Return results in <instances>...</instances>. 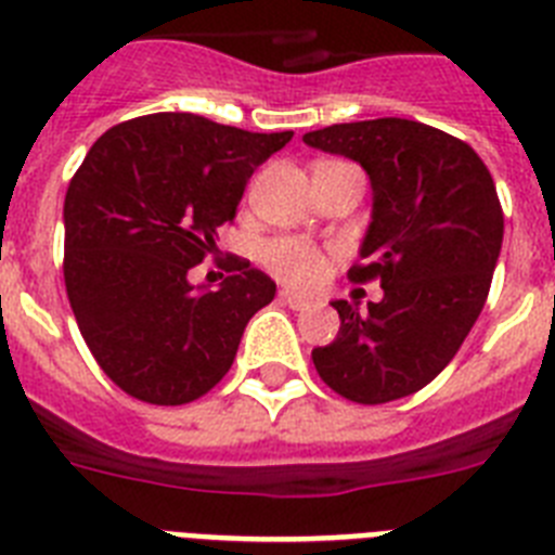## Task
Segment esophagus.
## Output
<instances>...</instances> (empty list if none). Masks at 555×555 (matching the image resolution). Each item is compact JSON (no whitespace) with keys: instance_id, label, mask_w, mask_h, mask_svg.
Wrapping results in <instances>:
<instances>
[{"instance_id":"1","label":"esophagus","mask_w":555,"mask_h":555,"mask_svg":"<svg viewBox=\"0 0 555 555\" xmlns=\"http://www.w3.org/2000/svg\"><path fill=\"white\" fill-rule=\"evenodd\" d=\"M278 297H281L283 306H288V309H292V311H306L311 306V302L306 300V297L297 295V292H288V288H283V292Z\"/></svg>"}]
</instances>
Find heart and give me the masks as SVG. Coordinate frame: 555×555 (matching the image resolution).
<instances>
[{
  "label": "heart",
  "mask_w": 555,
  "mask_h": 555,
  "mask_svg": "<svg viewBox=\"0 0 555 555\" xmlns=\"http://www.w3.org/2000/svg\"><path fill=\"white\" fill-rule=\"evenodd\" d=\"M263 263L269 272L292 286H311L323 278L325 255L309 241L278 238L263 246Z\"/></svg>",
  "instance_id": "b5f03b06"
}]
</instances>
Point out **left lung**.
<instances>
[{"instance_id": "1", "label": "left lung", "mask_w": 555, "mask_h": 555, "mask_svg": "<svg viewBox=\"0 0 555 555\" xmlns=\"http://www.w3.org/2000/svg\"><path fill=\"white\" fill-rule=\"evenodd\" d=\"M371 177L373 216L353 283L385 297L359 311L336 300L339 334L311 350L325 385L357 404H387L426 387L477 323L500 246L503 207L468 142L404 117L339 122L302 134Z\"/></svg>"}]
</instances>
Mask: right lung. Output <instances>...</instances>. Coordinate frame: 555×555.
<instances>
[{
    "mask_svg": "<svg viewBox=\"0 0 555 555\" xmlns=\"http://www.w3.org/2000/svg\"><path fill=\"white\" fill-rule=\"evenodd\" d=\"M292 131L255 134L188 112L117 122L89 149L64 198L66 297L92 357L145 404L202 399L230 371L274 281L230 255L216 292L188 281L219 253L258 165Z\"/></svg>",
    "mask_w": 555,
    "mask_h": 555,
    "instance_id": "add662e5",
    "label": "right lung"
}]
</instances>
